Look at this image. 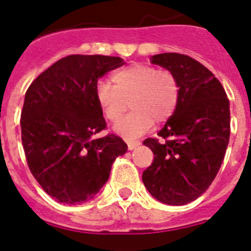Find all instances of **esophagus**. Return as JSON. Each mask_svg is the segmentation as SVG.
Returning <instances> with one entry per match:
<instances>
[{
  "instance_id": "esophagus-1",
  "label": "esophagus",
  "mask_w": 251,
  "mask_h": 251,
  "mask_svg": "<svg viewBox=\"0 0 251 251\" xmlns=\"http://www.w3.org/2000/svg\"><path fill=\"white\" fill-rule=\"evenodd\" d=\"M141 142L138 141V140H128L127 141V145H128V149L129 150H133L136 149L138 145H140Z\"/></svg>"
}]
</instances>
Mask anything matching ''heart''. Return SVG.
<instances>
[{
    "instance_id": "b5f03b06",
    "label": "heart",
    "mask_w": 251,
    "mask_h": 251,
    "mask_svg": "<svg viewBox=\"0 0 251 251\" xmlns=\"http://www.w3.org/2000/svg\"><path fill=\"white\" fill-rule=\"evenodd\" d=\"M113 84L101 81L96 100L106 119L115 123L126 113L128 102L132 113L115 124V132L126 138L145 133L153 122H167L175 113L180 98L179 80L170 70L133 63L114 72Z\"/></svg>"
}]
</instances>
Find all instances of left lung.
<instances>
[{"label": "left lung", "mask_w": 251, "mask_h": 251, "mask_svg": "<svg viewBox=\"0 0 251 251\" xmlns=\"http://www.w3.org/2000/svg\"><path fill=\"white\" fill-rule=\"evenodd\" d=\"M151 63L175 74L180 98L174 115L158 132L164 141H144L154 160L142 181L158 201L186 205L205 193L219 172L229 142V101L214 74L185 54H157Z\"/></svg>", "instance_id": "left-lung-1"}]
</instances>
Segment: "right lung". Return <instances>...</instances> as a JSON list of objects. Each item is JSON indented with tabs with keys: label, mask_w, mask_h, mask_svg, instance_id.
Returning <instances> with one entry per match:
<instances>
[{
	"label": "right lung",
	"mask_w": 251,
	"mask_h": 251,
	"mask_svg": "<svg viewBox=\"0 0 251 251\" xmlns=\"http://www.w3.org/2000/svg\"><path fill=\"white\" fill-rule=\"evenodd\" d=\"M119 57L72 54L33 80L21 115L22 144L32 175L58 202L75 205L96 196L116 157L127 151L109 133L96 100L98 79L122 67Z\"/></svg>",
	"instance_id": "add662e5"
}]
</instances>
